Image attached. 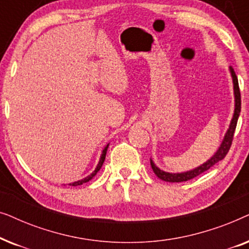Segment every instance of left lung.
Masks as SVG:
<instances>
[{
    "mask_svg": "<svg viewBox=\"0 0 249 249\" xmlns=\"http://www.w3.org/2000/svg\"><path fill=\"white\" fill-rule=\"evenodd\" d=\"M230 72L231 76H232V80H233V90H234V101H236V105H234V113H233V118L231 120L230 127L228 129L226 136H224V139L221 144L220 148L217 149V152L215 153V155H213L209 161L206 163H204L198 168L192 170V171L188 172H183V173H169V172H164L162 170H160L158 166L154 164V162L151 160V166L153 169V171L156 175L158 178L161 180H164V181L168 182H183V181H188V180L195 178V177L202 175L205 171H207L210 168H212L214 164H216L217 162L221 161L226 158V155L229 152V149L231 147V144H232V139H233V135H234V130H236L237 127V121L238 118H239V113H240V108H241V96H240V89H239V84H238V78L236 76V72L232 68H230Z\"/></svg>",
    "mask_w": 249,
    "mask_h": 249,
    "instance_id": "8db88e82",
    "label": "left lung"
}]
</instances>
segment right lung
I'll return each mask as SVG.
<instances>
[{"label": "right lung", "mask_w": 249, "mask_h": 249, "mask_svg": "<svg viewBox=\"0 0 249 249\" xmlns=\"http://www.w3.org/2000/svg\"><path fill=\"white\" fill-rule=\"evenodd\" d=\"M107 147H108V145H107V147H105V148L103 149V153H102L101 160H100V162H98V164H97V166H96V169H95V171H94L93 173H91L90 176L86 177V178L83 179V180H79V181H76V182H72V183H70V186H79V185H83V183L87 182V181H89V180H90L91 178H93V177H95V175H96V173H97L98 171H100V169L102 168V165H103V163H104V160H105V155H107Z\"/></svg>", "instance_id": "right-lung-1"}]
</instances>
